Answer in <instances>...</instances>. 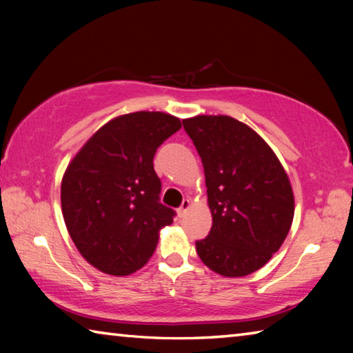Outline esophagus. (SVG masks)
Here are the masks:
<instances>
[{
  "mask_svg": "<svg viewBox=\"0 0 353 353\" xmlns=\"http://www.w3.org/2000/svg\"><path fill=\"white\" fill-rule=\"evenodd\" d=\"M190 205H191V202L188 201V199H183V202H182V205L177 208V214L179 216H185V213L188 212V208H190Z\"/></svg>",
  "mask_w": 353,
  "mask_h": 353,
  "instance_id": "34e87169",
  "label": "esophagus"
}]
</instances>
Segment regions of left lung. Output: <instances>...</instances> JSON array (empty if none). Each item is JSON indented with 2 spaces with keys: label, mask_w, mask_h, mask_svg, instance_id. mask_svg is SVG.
Returning <instances> with one entry per match:
<instances>
[{
  "label": "left lung",
  "mask_w": 353,
  "mask_h": 353,
  "mask_svg": "<svg viewBox=\"0 0 353 353\" xmlns=\"http://www.w3.org/2000/svg\"><path fill=\"white\" fill-rule=\"evenodd\" d=\"M182 123L204 165L213 218L196 252L221 276H248L288 235L294 216L290 179L266 141L238 119L199 115Z\"/></svg>",
  "instance_id": "8db88e82"
}]
</instances>
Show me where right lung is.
<instances>
[{"instance_id": "right-lung-1", "label": "right lung", "mask_w": 353, "mask_h": 353, "mask_svg": "<svg viewBox=\"0 0 353 353\" xmlns=\"http://www.w3.org/2000/svg\"><path fill=\"white\" fill-rule=\"evenodd\" d=\"M182 128L162 112H135L104 124L68 165L61 201L77 250L110 276H129L151 259L159 230L176 212L160 202L154 155Z\"/></svg>"}]
</instances>
